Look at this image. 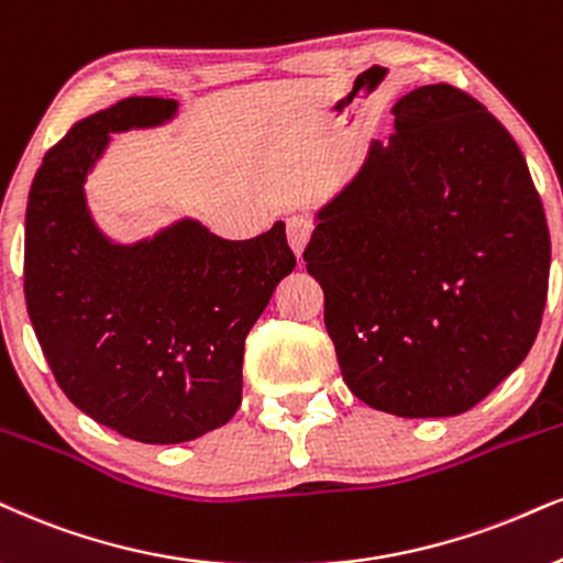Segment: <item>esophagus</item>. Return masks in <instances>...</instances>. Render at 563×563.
<instances>
[{
    "label": "esophagus",
    "instance_id": "obj_1",
    "mask_svg": "<svg viewBox=\"0 0 563 563\" xmlns=\"http://www.w3.org/2000/svg\"><path fill=\"white\" fill-rule=\"evenodd\" d=\"M310 224L305 219H289L287 221V240H289V247H292V253L297 255V258H302V250L305 245L310 242Z\"/></svg>",
    "mask_w": 563,
    "mask_h": 563
}]
</instances>
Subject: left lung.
Wrapping results in <instances>:
<instances>
[{"mask_svg":"<svg viewBox=\"0 0 563 563\" xmlns=\"http://www.w3.org/2000/svg\"><path fill=\"white\" fill-rule=\"evenodd\" d=\"M391 114V141H371L313 211L302 258L350 391L399 418H454L536 342L551 234L522 151L473 96L420 86Z\"/></svg>","mask_w":563,"mask_h":563,"instance_id":"1","label":"left lung"}]
</instances>
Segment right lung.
Returning a JSON list of instances; mask_svg holds the SVG:
<instances>
[{"instance_id":"add662e5","label":"right lung","mask_w":563,"mask_h":563,"mask_svg":"<svg viewBox=\"0 0 563 563\" xmlns=\"http://www.w3.org/2000/svg\"><path fill=\"white\" fill-rule=\"evenodd\" d=\"M179 101L130 96L73 124L44 156L25 208V305L54 378L124 439L183 443L232 420L245 339L295 255L284 221L221 240L183 217L117 242L86 183L117 133L177 120Z\"/></svg>"}]
</instances>
